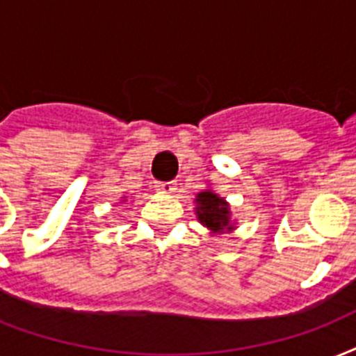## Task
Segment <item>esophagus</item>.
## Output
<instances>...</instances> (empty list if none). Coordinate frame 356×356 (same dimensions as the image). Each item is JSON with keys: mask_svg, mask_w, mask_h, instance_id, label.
Instances as JSON below:
<instances>
[{"mask_svg": "<svg viewBox=\"0 0 356 356\" xmlns=\"http://www.w3.org/2000/svg\"><path fill=\"white\" fill-rule=\"evenodd\" d=\"M155 186L159 192H162V194H172L173 190H175V183H173V181H170V183H156Z\"/></svg>", "mask_w": 356, "mask_h": 356, "instance_id": "34e87169", "label": "esophagus"}]
</instances>
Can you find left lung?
Masks as SVG:
<instances>
[{"instance_id": "obj_1", "label": "left lung", "mask_w": 356, "mask_h": 356, "mask_svg": "<svg viewBox=\"0 0 356 356\" xmlns=\"http://www.w3.org/2000/svg\"><path fill=\"white\" fill-rule=\"evenodd\" d=\"M194 203L197 222L212 234L233 233L236 229V220H233L231 205L225 197L216 194L212 188H205L200 194H195Z\"/></svg>"}]
</instances>
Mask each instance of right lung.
<instances>
[{
    "label": "right lung",
    "instance_id": "right-lung-1",
    "mask_svg": "<svg viewBox=\"0 0 356 356\" xmlns=\"http://www.w3.org/2000/svg\"><path fill=\"white\" fill-rule=\"evenodd\" d=\"M125 200H127V195H123L122 200H120V203H123V201H125Z\"/></svg>",
    "mask_w": 356,
    "mask_h": 356
}]
</instances>
